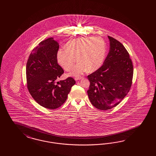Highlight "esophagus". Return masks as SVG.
Wrapping results in <instances>:
<instances>
[{"mask_svg": "<svg viewBox=\"0 0 156 156\" xmlns=\"http://www.w3.org/2000/svg\"><path fill=\"white\" fill-rule=\"evenodd\" d=\"M81 78H82L81 76H78V77H76V78H75V80H80Z\"/></svg>", "mask_w": 156, "mask_h": 156, "instance_id": "34e87169", "label": "esophagus"}]
</instances>
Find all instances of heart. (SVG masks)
<instances>
[{
  "label": "heart",
  "instance_id": "1",
  "mask_svg": "<svg viewBox=\"0 0 156 156\" xmlns=\"http://www.w3.org/2000/svg\"><path fill=\"white\" fill-rule=\"evenodd\" d=\"M106 51L105 43L99 37H86L73 39L66 44V49L57 52L58 62L66 71L74 68L76 58L80 63L71 74L79 76L87 70L93 71L102 65Z\"/></svg>",
  "mask_w": 156,
  "mask_h": 156
}]
</instances>
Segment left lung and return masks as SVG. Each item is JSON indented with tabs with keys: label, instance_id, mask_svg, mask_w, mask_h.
Segmentation results:
<instances>
[{
	"label": "left lung",
	"instance_id": "obj_1",
	"mask_svg": "<svg viewBox=\"0 0 156 156\" xmlns=\"http://www.w3.org/2000/svg\"><path fill=\"white\" fill-rule=\"evenodd\" d=\"M110 50L103 65L87 76L90 82L87 94L97 109L115 107L128 94L132 84L133 66L122 44L108 36Z\"/></svg>",
	"mask_w": 156,
	"mask_h": 156
}]
</instances>
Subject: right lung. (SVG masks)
Wrapping results in <instances>:
<instances>
[{"label": "right lung", "mask_w": 156, "mask_h": 156, "mask_svg": "<svg viewBox=\"0 0 156 156\" xmlns=\"http://www.w3.org/2000/svg\"><path fill=\"white\" fill-rule=\"evenodd\" d=\"M59 47L53 38L43 41L33 50L26 65L28 91L38 104L47 109L61 106L76 83L72 77L57 81L64 73L57 61Z\"/></svg>", "instance_id": "add662e5"}]
</instances>
